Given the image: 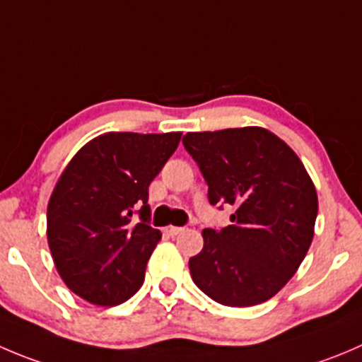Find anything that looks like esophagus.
Segmentation results:
<instances>
[{"label":"esophagus","instance_id":"34e87169","mask_svg":"<svg viewBox=\"0 0 362 362\" xmlns=\"http://www.w3.org/2000/svg\"><path fill=\"white\" fill-rule=\"evenodd\" d=\"M182 231H184V228H182V226H166V233L171 235V237L182 233Z\"/></svg>","mask_w":362,"mask_h":362}]
</instances>
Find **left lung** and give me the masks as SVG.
Listing matches in <instances>:
<instances>
[{
    "instance_id": "1",
    "label": "left lung",
    "mask_w": 362,
    "mask_h": 362,
    "mask_svg": "<svg viewBox=\"0 0 362 362\" xmlns=\"http://www.w3.org/2000/svg\"><path fill=\"white\" fill-rule=\"evenodd\" d=\"M212 205L235 206L230 226L206 230L189 259L203 293L231 308L262 304L290 281L315 235L318 196L303 160L263 127L187 132Z\"/></svg>"
}]
</instances>
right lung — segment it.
Instances as JSON below:
<instances>
[{
  "label": "right lung",
  "mask_w": 362,
  "mask_h": 362,
  "mask_svg": "<svg viewBox=\"0 0 362 362\" xmlns=\"http://www.w3.org/2000/svg\"><path fill=\"white\" fill-rule=\"evenodd\" d=\"M182 132H106L70 159L47 203V242L63 283L95 306L131 299L160 231L146 223L148 185ZM141 223L132 221L136 206Z\"/></svg>",
  "instance_id": "add662e5"
}]
</instances>
